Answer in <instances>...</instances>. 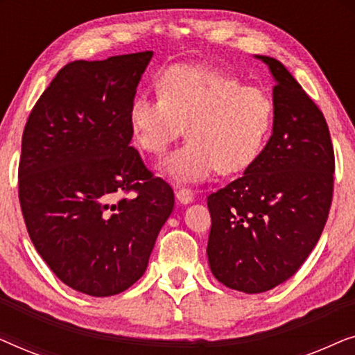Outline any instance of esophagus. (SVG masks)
<instances>
[{"label":"esophagus","instance_id":"1","mask_svg":"<svg viewBox=\"0 0 355 355\" xmlns=\"http://www.w3.org/2000/svg\"><path fill=\"white\" fill-rule=\"evenodd\" d=\"M176 198L181 203H191L193 200V192L189 187H176Z\"/></svg>","mask_w":355,"mask_h":355}]
</instances>
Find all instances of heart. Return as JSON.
I'll use <instances>...</instances> for the list:
<instances>
[{
    "instance_id": "b5f03b06",
    "label": "heart",
    "mask_w": 355,
    "mask_h": 355,
    "mask_svg": "<svg viewBox=\"0 0 355 355\" xmlns=\"http://www.w3.org/2000/svg\"><path fill=\"white\" fill-rule=\"evenodd\" d=\"M273 101L237 77L198 66H176L157 84V96H135L129 124L142 152L159 157L181 134L187 140L166 162L164 173L200 181L211 171L249 168L273 128Z\"/></svg>"
}]
</instances>
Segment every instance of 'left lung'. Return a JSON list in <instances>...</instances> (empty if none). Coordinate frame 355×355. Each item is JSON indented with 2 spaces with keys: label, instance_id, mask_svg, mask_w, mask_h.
I'll return each instance as SVG.
<instances>
[{
  "label": "left lung",
  "instance_id": "1",
  "mask_svg": "<svg viewBox=\"0 0 355 355\" xmlns=\"http://www.w3.org/2000/svg\"><path fill=\"white\" fill-rule=\"evenodd\" d=\"M273 74V134L241 178L207 198V255L227 288L265 293L307 260L333 200L334 150L327 119L278 60L257 56Z\"/></svg>",
  "mask_w": 355,
  "mask_h": 355
}]
</instances>
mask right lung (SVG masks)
I'll return each mask as SVG.
<instances>
[{
	"instance_id": "add662e5",
	"label": "right lung",
	"mask_w": 355,
	"mask_h": 355,
	"mask_svg": "<svg viewBox=\"0 0 355 355\" xmlns=\"http://www.w3.org/2000/svg\"><path fill=\"white\" fill-rule=\"evenodd\" d=\"M152 56L69 62L24 128L19 202L28 236L62 283L94 297L145 273L174 207L171 186L130 145L129 108Z\"/></svg>"
}]
</instances>
